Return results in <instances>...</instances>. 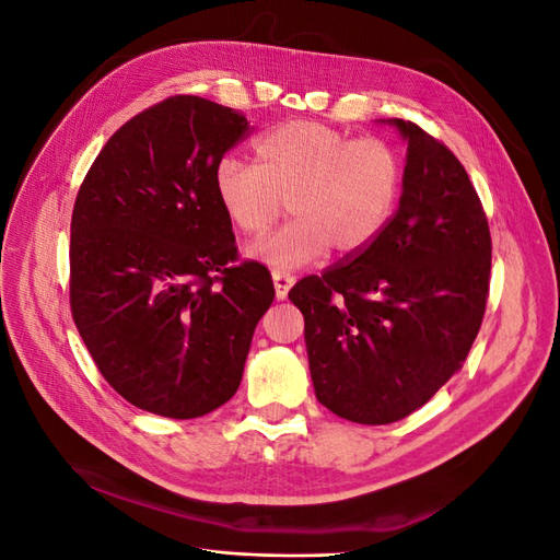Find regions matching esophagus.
Masks as SVG:
<instances>
[{"label": "esophagus", "instance_id": "1", "mask_svg": "<svg viewBox=\"0 0 560 560\" xmlns=\"http://www.w3.org/2000/svg\"><path fill=\"white\" fill-rule=\"evenodd\" d=\"M273 284H276L278 301H282V299H287V294H290V290H292L294 276L284 273V270H273Z\"/></svg>", "mask_w": 560, "mask_h": 560}]
</instances>
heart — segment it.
Listing matches in <instances>:
<instances>
[{
  "label": "heart",
  "mask_w": 560,
  "mask_h": 560,
  "mask_svg": "<svg viewBox=\"0 0 560 560\" xmlns=\"http://www.w3.org/2000/svg\"><path fill=\"white\" fill-rule=\"evenodd\" d=\"M252 159V165L231 156L217 163L214 198L247 235L264 233L290 202L292 222L247 249L282 270L319 261L331 245L341 254L369 247L401 194L404 167L393 144L306 118L261 132Z\"/></svg>",
  "instance_id": "heart-1"
}]
</instances>
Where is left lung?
<instances>
[{"instance_id": "obj_1", "label": "left lung", "mask_w": 560, "mask_h": 560, "mask_svg": "<svg viewBox=\"0 0 560 560\" xmlns=\"http://www.w3.org/2000/svg\"><path fill=\"white\" fill-rule=\"evenodd\" d=\"M399 208L350 261L299 280L315 397L362 425L401 420L463 366L490 282L481 200L451 149L404 118Z\"/></svg>"}]
</instances>
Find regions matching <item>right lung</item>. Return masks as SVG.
<instances>
[{"label": "right lung", "instance_id": "right-lung-1", "mask_svg": "<svg viewBox=\"0 0 560 560\" xmlns=\"http://www.w3.org/2000/svg\"><path fill=\"white\" fill-rule=\"evenodd\" d=\"M245 114L175 95L132 116L77 194L70 306L100 374L142 411L198 418L243 381L268 268L238 247L214 167L247 138Z\"/></svg>", "mask_w": 560, "mask_h": 560}]
</instances>
